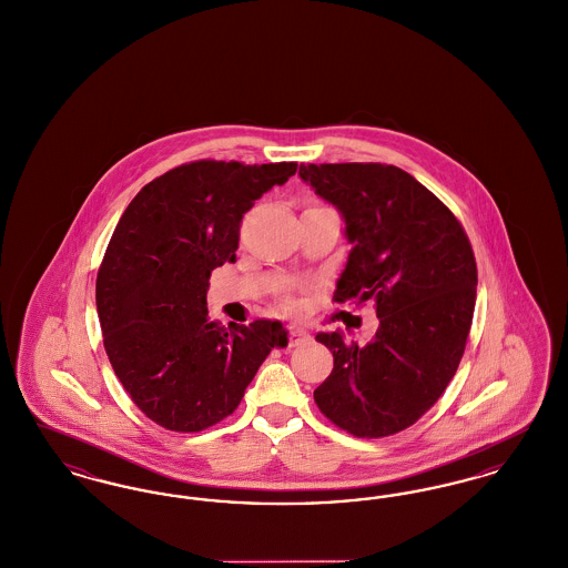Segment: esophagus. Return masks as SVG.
I'll return each mask as SVG.
<instances>
[{
  "label": "esophagus",
  "mask_w": 568,
  "mask_h": 568,
  "mask_svg": "<svg viewBox=\"0 0 568 568\" xmlns=\"http://www.w3.org/2000/svg\"><path fill=\"white\" fill-rule=\"evenodd\" d=\"M308 338H311V336H308V332H306L304 327H297V325L290 327V347L304 345Z\"/></svg>",
  "instance_id": "esophagus-1"
}]
</instances>
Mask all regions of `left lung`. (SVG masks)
Wrapping results in <instances>:
<instances>
[{
	"label": "left lung",
	"instance_id": "left-lung-1",
	"mask_svg": "<svg viewBox=\"0 0 568 568\" xmlns=\"http://www.w3.org/2000/svg\"><path fill=\"white\" fill-rule=\"evenodd\" d=\"M300 179L345 219L353 244L336 302H373L371 343L315 338L334 355L315 403L338 428L381 438L413 426L458 371L473 324L477 264L456 215L387 163H308Z\"/></svg>",
	"mask_w": 568,
	"mask_h": 568
}]
</instances>
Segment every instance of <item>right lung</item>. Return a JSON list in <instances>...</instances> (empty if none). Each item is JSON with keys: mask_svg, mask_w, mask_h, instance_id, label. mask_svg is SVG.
Masks as SVG:
<instances>
[{"mask_svg": "<svg viewBox=\"0 0 568 568\" xmlns=\"http://www.w3.org/2000/svg\"><path fill=\"white\" fill-rule=\"evenodd\" d=\"M296 162L183 163L138 191L119 219L95 281L114 375L134 405L172 433H200L232 415L274 347L281 322L209 320L211 272L236 262L244 213Z\"/></svg>", "mask_w": 568, "mask_h": 568, "instance_id": "obj_1", "label": "right lung"}]
</instances>
